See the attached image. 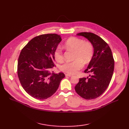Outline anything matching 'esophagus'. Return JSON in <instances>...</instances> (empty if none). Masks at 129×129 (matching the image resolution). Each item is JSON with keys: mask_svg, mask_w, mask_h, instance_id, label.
<instances>
[{"mask_svg": "<svg viewBox=\"0 0 129 129\" xmlns=\"http://www.w3.org/2000/svg\"><path fill=\"white\" fill-rule=\"evenodd\" d=\"M66 76H69V77H72L73 75H71V74H66Z\"/></svg>", "mask_w": 129, "mask_h": 129, "instance_id": "esophagus-1", "label": "esophagus"}]
</instances>
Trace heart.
<instances>
[{"instance_id": "b5f03b06", "label": "heart", "mask_w": 129, "mask_h": 129, "mask_svg": "<svg viewBox=\"0 0 129 129\" xmlns=\"http://www.w3.org/2000/svg\"><path fill=\"white\" fill-rule=\"evenodd\" d=\"M67 48L74 51V58L72 62H66L60 66V70L69 74H75L84 66L83 62L88 63L91 59L93 54V47L89 42H84L82 39L72 37L64 43ZM54 57L57 62H62L64 56L61 47L58 46L54 53Z\"/></svg>"}]
</instances>
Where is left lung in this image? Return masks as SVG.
<instances>
[{
  "mask_svg": "<svg viewBox=\"0 0 129 129\" xmlns=\"http://www.w3.org/2000/svg\"><path fill=\"white\" fill-rule=\"evenodd\" d=\"M77 35L85 37L92 44L93 54L84 71L85 73H91V75L87 78H79L75 89L82 98L93 99L105 92L111 80L114 65L112 52L108 44L95 34L81 32Z\"/></svg>",
  "mask_w": 129,
  "mask_h": 129,
  "instance_id": "obj_1",
  "label": "left lung"
}]
</instances>
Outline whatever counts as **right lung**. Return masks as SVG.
<instances>
[{
  "instance_id": "obj_1",
  "label": "right lung",
  "mask_w": 129,
  "mask_h": 129,
  "mask_svg": "<svg viewBox=\"0 0 129 129\" xmlns=\"http://www.w3.org/2000/svg\"><path fill=\"white\" fill-rule=\"evenodd\" d=\"M61 41L56 34L40 35L31 40L21 50L18 76L23 88L31 97L39 100L50 97L65 77L63 73L50 72L54 66V51Z\"/></svg>"
}]
</instances>
